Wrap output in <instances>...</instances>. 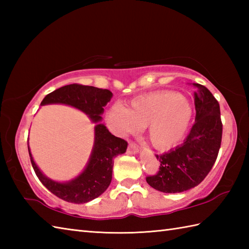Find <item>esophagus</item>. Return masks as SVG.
<instances>
[{
  "label": "esophagus",
  "mask_w": 249,
  "mask_h": 249,
  "mask_svg": "<svg viewBox=\"0 0 249 249\" xmlns=\"http://www.w3.org/2000/svg\"><path fill=\"white\" fill-rule=\"evenodd\" d=\"M138 145H137L136 143H135V142H129V143H128V147H127V152L128 153H130V154H131V153H137V152H138Z\"/></svg>",
  "instance_id": "esophagus-1"
}]
</instances>
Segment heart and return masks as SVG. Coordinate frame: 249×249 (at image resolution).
<instances>
[{
    "instance_id": "obj_1",
    "label": "heart",
    "mask_w": 249,
    "mask_h": 249,
    "mask_svg": "<svg viewBox=\"0 0 249 249\" xmlns=\"http://www.w3.org/2000/svg\"><path fill=\"white\" fill-rule=\"evenodd\" d=\"M194 119L189 99L172 91H154L139 95L126 104L111 106L106 120L118 135L147 129V138L155 149L168 151L178 145L187 135Z\"/></svg>"
}]
</instances>
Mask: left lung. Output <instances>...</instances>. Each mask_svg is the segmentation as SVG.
I'll return each instance as SVG.
<instances>
[{"mask_svg": "<svg viewBox=\"0 0 249 249\" xmlns=\"http://www.w3.org/2000/svg\"><path fill=\"white\" fill-rule=\"evenodd\" d=\"M195 87V124L181 146L156 155L160 169L146 177L147 184L162 193H182L197 186L218 156L223 137L219 104L204 86Z\"/></svg>", "mask_w": 249, "mask_h": 249, "instance_id": "left-lung-1", "label": "left lung"}]
</instances>
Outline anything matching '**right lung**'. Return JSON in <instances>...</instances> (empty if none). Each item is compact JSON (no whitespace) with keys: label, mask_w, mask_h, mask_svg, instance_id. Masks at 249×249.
Wrapping results in <instances>:
<instances>
[{"label":"right lung","mask_w":249,"mask_h":249,"mask_svg":"<svg viewBox=\"0 0 249 249\" xmlns=\"http://www.w3.org/2000/svg\"><path fill=\"white\" fill-rule=\"evenodd\" d=\"M112 93L109 89L72 83L49 93L41 105L66 104L82 110L95 123L102 120L104 107L110 102ZM32 166L39 181L56 197L71 203H86L102 195L112 179L113 158L123 154L127 149V141L113 136L103 124L95 126V144L87 168L77 178L61 184L51 181L40 172L32 158Z\"/></svg>","instance_id":"right-lung-1"}]
</instances>
